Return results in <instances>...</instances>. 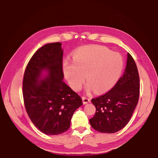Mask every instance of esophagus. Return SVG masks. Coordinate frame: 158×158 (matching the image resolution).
Masks as SVG:
<instances>
[{
    "label": "esophagus",
    "instance_id": "esophagus-1",
    "mask_svg": "<svg viewBox=\"0 0 158 158\" xmlns=\"http://www.w3.org/2000/svg\"><path fill=\"white\" fill-rule=\"evenodd\" d=\"M82 100H83V103L84 104V105H85V104H88V102H90V99L87 98V97H85V96L82 97Z\"/></svg>",
    "mask_w": 158,
    "mask_h": 158
}]
</instances>
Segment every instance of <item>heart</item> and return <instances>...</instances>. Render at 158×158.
<instances>
[{
	"label": "heart",
	"instance_id": "1",
	"mask_svg": "<svg viewBox=\"0 0 158 158\" xmlns=\"http://www.w3.org/2000/svg\"><path fill=\"white\" fill-rule=\"evenodd\" d=\"M123 66V58L119 53L101 46H89L77 49L74 52L73 61L69 58L64 60L62 70L73 89H81L85 74L88 82L87 92L94 89L97 93H102L115 86Z\"/></svg>",
	"mask_w": 158,
	"mask_h": 158
}]
</instances>
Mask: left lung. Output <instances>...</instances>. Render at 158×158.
<instances>
[{
    "label": "left lung",
    "instance_id": "left-lung-1",
    "mask_svg": "<svg viewBox=\"0 0 158 158\" xmlns=\"http://www.w3.org/2000/svg\"><path fill=\"white\" fill-rule=\"evenodd\" d=\"M127 65L123 76L105 94L92 99L96 113L89 119L94 129L102 133H115L125 127L138 104L140 82L138 69L127 53Z\"/></svg>",
    "mask_w": 158,
    "mask_h": 158
}]
</instances>
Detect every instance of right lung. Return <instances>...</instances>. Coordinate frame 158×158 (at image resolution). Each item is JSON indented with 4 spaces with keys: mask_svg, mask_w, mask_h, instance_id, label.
Returning a JSON list of instances; mask_svg holds the SVG:
<instances>
[{
    "mask_svg": "<svg viewBox=\"0 0 158 158\" xmlns=\"http://www.w3.org/2000/svg\"><path fill=\"white\" fill-rule=\"evenodd\" d=\"M60 43L45 45L28 64L23 79L26 110L33 124L48 135H58L70 126L81 98L64 82Z\"/></svg>",
    "mask_w": 158,
    "mask_h": 158,
    "instance_id": "1",
    "label": "right lung"
}]
</instances>
